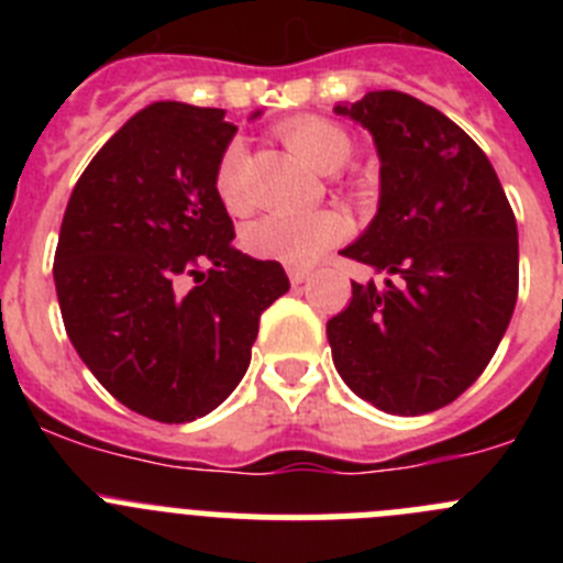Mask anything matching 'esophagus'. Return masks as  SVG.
Instances as JSON below:
<instances>
[{
    "instance_id": "obj_1",
    "label": "esophagus",
    "mask_w": 563,
    "mask_h": 563,
    "mask_svg": "<svg viewBox=\"0 0 563 563\" xmlns=\"http://www.w3.org/2000/svg\"><path fill=\"white\" fill-rule=\"evenodd\" d=\"M287 276H290L292 287L310 282V271H305V267H287Z\"/></svg>"
}]
</instances>
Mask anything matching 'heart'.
I'll list each match as a JSON object with an SVG mask.
<instances>
[{
	"label": "heart",
	"mask_w": 563,
	"mask_h": 563,
	"mask_svg": "<svg viewBox=\"0 0 563 563\" xmlns=\"http://www.w3.org/2000/svg\"><path fill=\"white\" fill-rule=\"evenodd\" d=\"M282 137L307 166L321 174L341 172L352 161V148H355L346 129L324 118H298L285 123ZM213 188L228 211L239 213L247 208L245 146L239 141L222 152L220 166L213 174ZM343 233L346 222L335 211L267 213L247 228L245 245L262 258H273L290 267H310L341 242Z\"/></svg>",
	"instance_id": "heart-1"
}]
</instances>
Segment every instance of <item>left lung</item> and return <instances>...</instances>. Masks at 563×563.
Here are the masks:
<instances>
[{
    "instance_id": "1",
    "label": "left lung",
    "mask_w": 563,
    "mask_h": 563,
    "mask_svg": "<svg viewBox=\"0 0 563 563\" xmlns=\"http://www.w3.org/2000/svg\"><path fill=\"white\" fill-rule=\"evenodd\" d=\"M380 157L375 220L343 247L352 282L327 324L338 375L389 415H429L482 375L519 296V231L487 154L429 103L380 89L338 103Z\"/></svg>"
}]
</instances>
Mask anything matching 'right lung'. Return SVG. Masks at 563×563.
<instances>
[{
    "label": "right lung",
    "instance_id": "add662e5",
    "mask_svg": "<svg viewBox=\"0 0 563 563\" xmlns=\"http://www.w3.org/2000/svg\"><path fill=\"white\" fill-rule=\"evenodd\" d=\"M233 134L225 109L152 103L103 143L64 211L53 278L69 341L152 420L217 409L245 377L262 312L290 290L278 262L231 245L213 174Z\"/></svg>",
    "mask_w": 563,
    "mask_h": 563
}]
</instances>
